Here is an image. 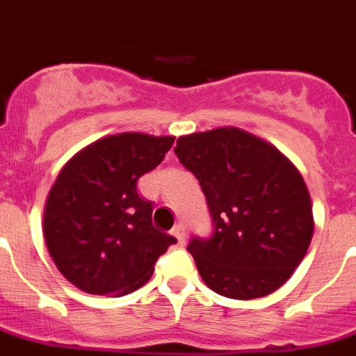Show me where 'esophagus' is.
Returning <instances> with one entry per match:
<instances>
[{"mask_svg":"<svg viewBox=\"0 0 356 356\" xmlns=\"http://www.w3.org/2000/svg\"><path fill=\"white\" fill-rule=\"evenodd\" d=\"M172 234H174V236L177 238L181 245H184V242H186V229H184V225H182V224L174 225V229H172Z\"/></svg>","mask_w":356,"mask_h":356,"instance_id":"1","label":"esophagus"}]
</instances>
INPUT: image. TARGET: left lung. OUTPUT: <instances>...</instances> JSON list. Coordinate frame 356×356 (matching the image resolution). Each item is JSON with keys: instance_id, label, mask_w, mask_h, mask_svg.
Instances as JSON below:
<instances>
[{"instance_id": "left-lung-1", "label": "left lung", "mask_w": 356, "mask_h": 356, "mask_svg": "<svg viewBox=\"0 0 356 356\" xmlns=\"http://www.w3.org/2000/svg\"><path fill=\"white\" fill-rule=\"evenodd\" d=\"M179 161L200 182L215 224L188 251L213 292L256 299L280 289L314 236L310 191L274 145L238 127L181 136Z\"/></svg>"}]
</instances>
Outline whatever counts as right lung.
<instances>
[{
  "label": "right lung",
  "instance_id": "right-lung-1",
  "mask_svg": "<svg viewBox=\"0 0 356 356\" xmlns=\"http://www.w3.org/2000/svg\"><path fill=\"white\" fill-rule=\"evenodd\" d=\"M174 136L122 132L88 145L67 161L44 204L42 233L58 272L95 296L143 286L174 236L152 225V204L138 195Z\"/></svg>",
  "mask_w": 356,
  "mask_h": 356
}]
</instances>
